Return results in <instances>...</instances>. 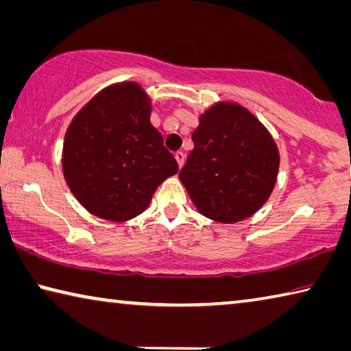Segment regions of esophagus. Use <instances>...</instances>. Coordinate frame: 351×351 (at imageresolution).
Returning a JSON list of instances; mask_svg holds the SVG:
<instances>
[{
  "mask_svg": "<svg viewBox=\"0 0 351 351\" xmlns=\"http://www.w3.org/2000/svg\"><path fill=\"white\" fill-rule=\"evenodd\" d=\"M175 159H176V162H178V167H182V164H184V153L182 152H176L175 153Z\"/></svg>",
  "mask_w": 351,
  "mask_h": 351,
  "instance_id": "1",
  "label": "esophagus"
}]
</instances>
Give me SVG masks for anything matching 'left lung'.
Returning a JSON list of instances; mask_svg holds the SVG:
<instances>
[{
    "label": "left lung",
    "mask_w": 351,
    "mask_h": 351,
    "mask_svg": "<svg viewBox=\"0 0 351 351\" xmlns=\"http://www.w3.org/2000/svg\"><path fill=\"white\" fill-rule=\"evenodd\" d=\"M193 149L180 171L199 214L221 223L252 217L274 191L280 153L267 128L237 103L199 115Z\"/></svg>",
    "instance_id": "left-lung-1"
}]
</instances>
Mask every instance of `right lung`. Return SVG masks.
<instances>
[{
  "label": "right lung",
  "mask_w": 351,
  "mask_h": 351,
  "mask_svg": "<svg viewBox=\"0 0 351 351\" xmlns=\"http://www.w3.org/2000/svg\"><path fill=\"white\" fill-rule=\"evenodd\" d=\"M149 114L145 90L137 82H120L97 93L65 132L66 186L99 219H134L148 208L160 182L178 171Z\"/></svg>",
  "instance_id": "right-lung-1"
}]
</instances>
